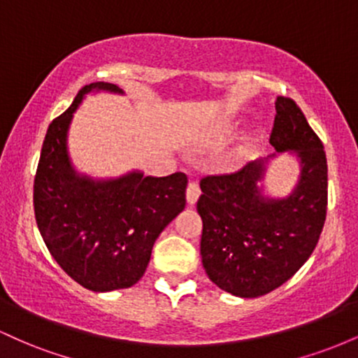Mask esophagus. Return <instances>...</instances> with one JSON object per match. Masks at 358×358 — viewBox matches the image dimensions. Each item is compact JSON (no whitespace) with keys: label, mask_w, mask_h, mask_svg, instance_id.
<instances>
[{"label":"esophagus","mask_w":358,"mask_h":358,"mask_svg":"<svg viewBox=\"0 0 358 358\" xmlns=\"http://www.w3.org/2000/svg\"><path fill=\"white\" fill-rule=\"evenodd\" d=\"M200 196V187L196 182H190L188 183V188H187V202L190 205H195L196 200H199Z\"/></svg>","instance_id":"esophagus-1"}]
</instances>
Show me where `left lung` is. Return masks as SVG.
Wrapping results in <instances>:
<instances>
[{"mask_svg": "<svg viewBox=\"0 0 358 358\" xmlns=\"http://www.w3.org/2000/svg\"><path fill=\"white\" fill-rule=\"evenodd\" d=\"M269 143L276 151L268 158L200 182L196 210L203 222L205 273L239 298L268 294L294 276L318 244L327 219V155L293 99L278 97ZM282 152L299 159V183L289 196L269 197L262 187L265 170Z\"/></svg>", "mask_w": 358, "mask_h": 358, "instance_id": "left-lung-1", "label": "left lung"}]
</instances>
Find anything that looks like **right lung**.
<instances>
[{
    "label": "right lung",
    "instance_id": "obj_1",
    "mask_svg": "<svg viewBox=\"0 0 358 358\" xmlns=\"http://www.w3.org/2000/svg\"><path fill=\"white\" fill-rule=\"evenodd\" d=\"M90 92L124 94L109 82L84 85L48 126L34 185L35 219L52 257L73 281L96 293L136 285L155 241L185 208V173L117 178L79 173L69 156L73 113Z\"/></svg>",
    "mask_w": 358,
    "mask_h": 358
}]
</instances>
